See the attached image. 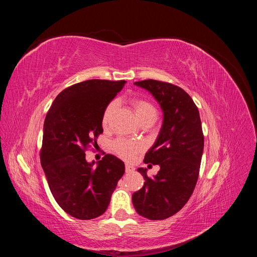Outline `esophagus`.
<instances>
[{"label":"esophagus","instance_id":"obj_1","mask_svg":"<svg viewBox=\"0 0 257 257\" xmlns=\"http://www.w3.org/2000/svg\"><path fill=\"white\" fill-rule=\"evenodd\" d=\"M133 170H134L133 166L130 164H125V173H131V172H133Z\"/></svg>","mask_w":257,"mask_h":257}]
</instances>
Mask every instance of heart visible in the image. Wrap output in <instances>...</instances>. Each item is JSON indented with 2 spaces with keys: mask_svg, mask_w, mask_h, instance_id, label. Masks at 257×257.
I'll list each match as a JSON object with an SVG mask.
<instances>
[{
  "mask_svg": "<svg viewBox=\"0 0 257 257\" xmlns=\"http://www.w3.org/2000/svg\"><path fill=\"white\" fill-rule=\"evenodd\" d=\"M132 106H133V109L139 122H143L147 119L157 118V108L154 107V105L150 100L142 97H136L132 100ZM114 107L115 102H110L104 109L102 115V125L104 127H106L108 125V123H109V119L111 116V113L114 110ZM112 149L120 158L125 160H132L135 157L136 153L142 150V146L139 144L126 141V139L119 138L113 142Z\"/></svg>",
  "mask_w": 257,
  "mask_h": 257,
  "instance_id": "obj_1",
  "label": "heart"
}]
</instances>
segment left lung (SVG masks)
Here are the masks:
<instances>
[{"mask_svg":"<svg viewBox=\"0 0 257 257\" xmlns=\"http://www.w3.org/2000/svg\"><path fill=\"white\" fill-rule=\"evenodd\" d=\"M134 84L152 93L160 103L164 121L157 142L147 152L148 167L161 168L153 178L138 168L146 182L132 196L138 214L149 220H165L188 203L195 189L204 151V134L198 108L183 89L153 79Z\"/></svg>","mask_w":257,"mask_h":257,"instance_id":"left-lung-1","label":"left lung"}]
</instances>
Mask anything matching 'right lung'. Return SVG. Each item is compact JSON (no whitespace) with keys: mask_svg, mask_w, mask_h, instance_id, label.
Masks as SVG:
<instances>
[{"mask_svg":"<svg viewBox=\"0 0 257 257\" xmlns=\"http://www.w3.org/2000/svg\"><path fill=\"white\" fill-rule=\"evenodd\" d=\"M125 80L91 79L71 85L53 100L44 123L41 163L50 191L79 220L102 215L124 174V163L105 154L95 167L85 151L103 133L102 115Z\"/></svg>","mask_w":257,"mask_h":257,"instance_id":"add662e5","label":"right lung"}]
</instances>
